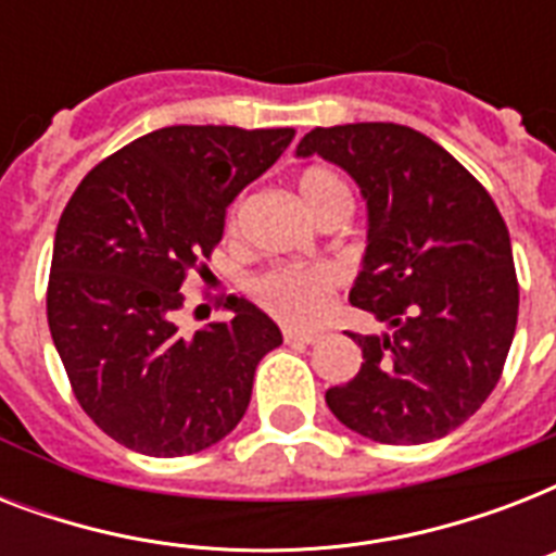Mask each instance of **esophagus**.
Here are the masks:
<instances>
[{
	"label": "esophagus",
	"mask_w": 556,
	"mask_h": 556,
	"mask_svg": "<svg viewBox=\"0 0 556 556\" xmlns=\"http://www.w3.org/2000/svg\"><path fill=\"white\" fill-rule=\"evenodd\" d=\"M282 338H286V343H291V346H312V343H317V334H314V331H300L291 329V326L282 331Z\"/></svg>",
	"instance_id": "esophagus-1"
}]
</instances>
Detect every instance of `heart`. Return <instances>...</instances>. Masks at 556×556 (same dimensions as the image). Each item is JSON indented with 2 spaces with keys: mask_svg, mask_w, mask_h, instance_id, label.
Masks as SVG:
<instances>
[{
  "mask_svg": "<svg viewBox=\"0 0 556 556\" xmlns=\"http://www.w3.org/2000/svg\"><path fill=\"white\" fill-rule=\"evenodd\" d=\"M300 195L312 216L323 204L334 199H349V187L331 169H305L300 178ZM338 277L329 268H274L253 282V294L265 308L296 326L317 323L329 305V294Z\"/></svg>",
  "mask_w": 556,
  "mask_h": 556,
  "instance_id": "1",
  "label": "heart"
}]
</instances>
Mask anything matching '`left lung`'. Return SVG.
Masks as SVG:
<instances>
[{"label":"left lung","instance_id":"obj_1","mask_svg":"<svg viewBox=\"0 0 556 556\" xmlns=\"http://www.w3.org/2000/svg\"><path fill=\"white\" fill-rule=\"evenodd\" d=\"M312 155L361 187L366 251L349 303L389 329L349 334L364 364L326 404L380 444L444 439L500 383L517 331L508 227L488 190L409 126H317L296 143V159Z\"/></svg>","mask_w":556,"mask_h":556}]
</instances>
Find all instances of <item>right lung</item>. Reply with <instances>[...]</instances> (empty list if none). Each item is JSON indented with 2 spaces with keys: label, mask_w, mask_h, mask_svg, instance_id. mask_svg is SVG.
<instances>
[{
  "label": "right lung",
  "mask_w": 556,
  "mask_h": 556,
  "mask_svg": "<svg viewBox=\"0 0 556 556\" xmlns=\"http://www.w3.org/2000/svg\"><path fill=\"white\" fill-rule=\"evenodd\" d=\"M294 129L164 126L100 161L65 204L48 277V329L74 397L143 456L213 447L251 404L282 331L244 296L233 320L178 331L187 274L207 268L225 213Z\"/></svg>",
  "instance_id": "1"
}]
</instances>
